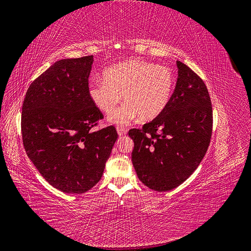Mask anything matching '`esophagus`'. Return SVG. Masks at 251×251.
Masks as SVG:
<instances>
[{
	"instance_id": "1",
	"label": "esophagus",
	"mask_w": 251,
	"mask_h": 251,
	"mask_svg": "<svg viewBox=\"0 0 251 251\" xmlns=\"http://www.w3.org/2000/svg\"><path fill=\"white\" fill-rule=\"evenodd\" d=\"M117 132H118L119 136H124L127 133V131L124 128H117Z\"/></svg>"
}]
</instances>
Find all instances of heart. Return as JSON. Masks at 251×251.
Returning <instances> with one entry per match:
<instances>
[{"mask_svg":"<svg viewBox=\"0 0 251 251\" xmlns=\"http://www.w3.org/2000/svg\"><path fill=\"white\" fill-rule=\"evenodd\" d=\"M175 85V74L169 67L128 60L106 68L102 80L90 82L88 94L105 115L113 113L122 96L125 104L110 116L109 121L124 126L136 118L150 122L159 117L170 103Z\"/></svg>","mask_w":251,"mask_h":251,"instance_id":"heart-1","label":"heart"}]
</instances>
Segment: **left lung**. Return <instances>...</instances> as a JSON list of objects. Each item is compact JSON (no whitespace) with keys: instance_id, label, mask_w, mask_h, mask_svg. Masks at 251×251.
<instances>
[{"instance_id":"obj_1","label":"left lung","mask_w":251,"mask_h":251,"mask_svg":"<svg viewBox=\"0 0 251 251\" xmlns=\"http://www.w3.org/2000/svg\"><path fill=\"white\" fill-rule=\"evenodd\" d=\"M178 79L162 114L131 129L132 163L138 179L155 191L178 187L198 169L212 135L213 113L205 82L177 61Z\"/></svg>"}]
</instances>
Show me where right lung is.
Listing matches in <instances>:
<instances>
[{
  "label": "right lung",
  "instance_id": "right-lung-1",
  "mask_svg": "<svg viewBox=\"0 0 251 251\" xmlns=\"http://www.w3.org/2000/svg\"><path fill=\"white\" fill-rule=\"evenodd\" d=\"M93 55L57 61L27 89L22 134L26 155L51 186L80 194L100 181L117 141L88 94Z\"/></svg>",
  "mask_w": 251,
  "mask_h": 251
}]
</instances>
